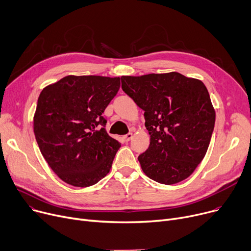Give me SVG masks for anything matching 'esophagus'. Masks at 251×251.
Returning a JSON list of instances; mask_svg holds the SVG:
<instances>
[{
  "instance_id": "esophagus-1",
  "label": "esophagus",
  "mask_w": 251,
  "mask_h": 251,
  "mask_svg": "<svg viewBox=\"0 0 251 251\" xmlns=\"http://www.w3.org/2000/svg\"><path fill=\"white\" fill-rule=\"evenodd\" d=\"M131 137H132V134H131V132H129V134H127V135H126V136L124 137V139H125L126 142H128V141H130Z\"/></svg>"
}]
</instances>
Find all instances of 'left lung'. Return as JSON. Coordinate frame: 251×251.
<instances>
[{
    "label": "left lung",
    "instance_id": "left-lung-1",
    "mask_svg": "<svg viewBox=\"0 0 251 251\" xmlns=\"http://www.w3.org/2000/svg\"><path fill=\"white\" fill-rule=\"evenodd\" d=\"M123 90L145 113L148 150L139 156L143 172L163 184L193 174L208 151L216 112L204 84L177 72L123 76Z\"/></svg>",
    "mask_w": 251,
    "mask_h": 251
}]
</instances>
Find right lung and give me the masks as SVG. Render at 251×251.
<instances>
[{"mask_svg":"<svg viewBox=\"0 0 251 251\" xmlns=\"http://www.w3.org/2000/svg\"><path fill=\"white\" fill-rule=\"evenodd\" d=\"M121 87L120 77L69 75L43 88L33 116L42 156L66 183L91 186L108 174L121 143L102 116Z\"/></svg>","mask_w":251,"mask_h":251,"instance_id":"obj_1","label":"right lung"}]
</instances>
